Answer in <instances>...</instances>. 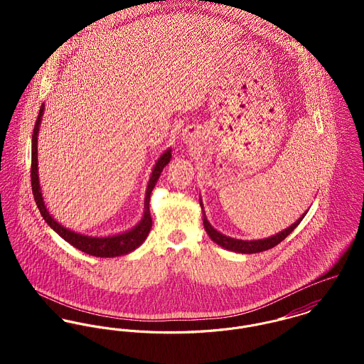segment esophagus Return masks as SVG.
<instances>
[{
	"label": "esophagus",
	"mask_w": 364,
	"mask_h": 364,
	"mask_svg": "<svg viewBox=\"0 0 364 364\" xmlns=\"http://www.w3.org/2000/svg\"><path fill=\"white\" fill-rule=\"evenodd\" d=\"M191 137H192V134H191V133H185V139H186V140H189Z\"/></svg>",
	"instance_id": "1"
}]
</instances>
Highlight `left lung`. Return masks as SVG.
<instances>
[{"label": "left lung", "instance_id": "8db88e82", "mask_svg": "<svg viewBox=\"0 0 364 364\" xmlns=\"http://www.w3.org/2000/svg\"><path fill=\"white\" fill-rule=\"evenodd\" d=\"M200 200V208H202V213H203V225H205V230L208 234V237L211 238V241H214L217 245L228 250V251H232V252H238V254H258V252H263V251H267L273 247H276L277 244H280L300 223L301 220L304 218V215L307 214L303 213L301 217L294 223L291 224L290 227L284 228L283 231L272 235V237H267V238H263V240H251V241H245V240H237V238H231V237H227L224 234H221L220 231H217L208 220L206 217V213H205V208H203V202H202V198H199Z\"/></svg>", "mask_w": 364, "mask_h": 364}]
</instances>
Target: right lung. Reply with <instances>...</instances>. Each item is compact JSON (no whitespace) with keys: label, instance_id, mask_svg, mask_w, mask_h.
I'll list each match as a JSON object with an SVG mask.
<instances>
[{"label":"right lung","instance_id":"obj_1","mask_svg":"<svg viewBox=\"0 0 364 364\" xmlns=\"http://www.w3.org/2000/svg\"><path fill=\"white\" fill-rule=\"evenodd\" d=\"M43 113H45V104H42L41 106V110H39V114L36 119V124L33 129V134H32V169H31L32 192H33L35 202L41 210L42 217L64 241H67L74 248H77L88 255L98 257V258H114V257H122V255H127V254L133 252L146 241V238L153 227V220H151V214H150V196H151V192L156 186V181H158L164 166H166L168 162L171 161L172 150L166 149L156 159V165L151 171L149 185H147V191H146L143 217L133 228H130L124 232L106 235V237H92V235L80 234V232H75V231L61 225L57 220H54V217L49 213V208H46L45 200H43L41 181H39V168H38V137H39Z\"/></svg>","mask_w":364,"mask_h":364}]
</instances>
